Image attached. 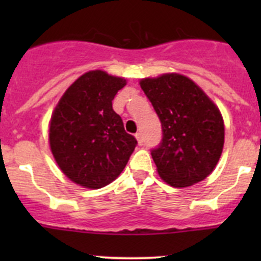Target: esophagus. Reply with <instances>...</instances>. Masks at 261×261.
I'll return each instance as SVG.
<instances>
[{
	"label": "esophagus",
	"mask_w": 261,
	"mask_h": 261,
	"mask_svg": "<svg viewBox=\"0 0 261 261\" xmlns=\"http://www.w3.org/2000/svg\"><path fill=\"white\" fill-rule=\"evenodd\" d=\"M135 136H136V139H138V143H139V145H143V144H144V138H143V134H141V133H136V134H135Z\"/></svg>",
	"instance_id": "obj_1"
}]
</instances>
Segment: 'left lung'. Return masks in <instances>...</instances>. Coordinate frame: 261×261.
<instances>
[{
	"mask_svg": "<svg viewBox=\"0 0 261 261\" xmlns=\"http://www.w3.org/2000/svg\"><path fill=\"white\" fill-rule=\"evenodd\" d=\"M160 122L163 138L151 149L162 179L184 188L208 177L225 141L220 110L189 78L168 73L140 81Z\"/></svg>",
	"mask_w": 261,
	"mask_h": 261,
	"instance_id": "left-lung-1",
	"label": "left lung"
}]
</instances>
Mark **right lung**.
Returning a JSON list of instances; mask_svg holds the SVG:
<instances>
[{"mask_svg": "<svg viewBox=\"0 0 261 261\" xmlns=\"http://www.w3.org/2000/svg\"><path fill=\"white\" fill-rule=\"evenodd\" d=\"M125 86L123 78L91 70L65 91L53 112L49 141L55 162L84 188L98 189L115 180L138 145L112 109Z\"/></svg>", "mask_w": 261, "mask_h": 261, "instance_id": "1", "label": "right lung"}]
</instances>
